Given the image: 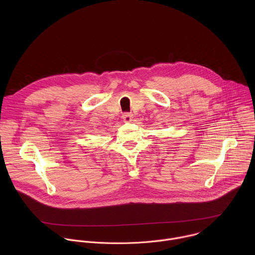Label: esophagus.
Returning a JSON list of instances; mask_svg holds the SVG:
<instances>
[{"mask_svg": "<svg viewBox=\"0 0 255 255\" xmlns=\"http://www.w3.org/2000/svg\"><path fill=\"white\" fill-rule=\"evenodd\" d=\"M122 117H123V120L125 122H130L132 120V115L130 113H124Z\"/></svg>", "mask_w": 255, "mask_h": 255, "instance_id": "1", "label": "esophagus"}]
</instances>
